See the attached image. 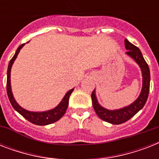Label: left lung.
Listing matches in <instances>:
<instances>
[{
	"instance_id": "1",
	"label": "left lung",
	"mask_w": 159,
	"mask_h": 159,
	"mask_svg": "<svg viewBox=\"0 0 159 159\" xmlns=\"http://www.w3.org/2000/svg\"><path fill=\"white\" fill-rule=\"evenodd\" d=\"M125 46L127 49L126 54L132 57L139 66L142 72L143 76V87L139 97L134 102L129 106H125L124 108L119 109V110H114L110 111L107 109L102 107L98 103L95 93V90L92 93V100L93 108H94L96 113L99 118L106 121L108 123L113 124V125H120V124L125 123L129 119L132 118L135 114H137L141 109L143 108L145 105L149 92V87H150V71L148 67V63L143 58L141 51L138 47L134 45L133 43L129 42L127 39H125Z\"/></svg>"
}]
</instances>
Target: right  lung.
I'll list each match as a JSON object with an SVG mask.
<instances>
[{"instance_id":"1","label":"right lung","mask_w":159,"mask_h":159,"mask_svg":"<svg viewBox=\"0 0 159 159\" xmlns=\"http://www.w3.org/2000/svg\"><path fill=\"white\" fill-rule=\"evenodd\" d=\"M28 43V42H27ZM25 43L21 44L17 48L16 53L11 58L8 65V69H7V82H6V91H7V95H8L9 100L11 102V106H13V108L16 110L17 112L20 114L21 116L29 120L31 123L37 125H46L49 124L54 123L57 121L59 119H61L67 111V106H68V101H69L70 95L72 94L74 88H72L70 91L66 93L64 97L62 98L59 104L57 105L55 108L49 110L47 111H43V112H33V111H29L25 109L22 108L20 106H19L18 103L16 102V100L14 98L12 92H11V70L13 62H15L16 57L18 53H20V50L23 48V46Z\"/></svg>"}]
</instances>
